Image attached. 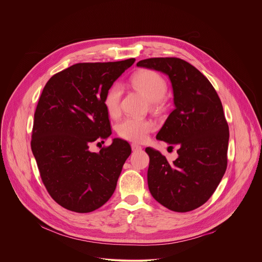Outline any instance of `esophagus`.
<instances>
[{
    "mask_svg": "<svg viewBox=\"0 0 262 262\" xmlns=\"http://www.w3.org/2000/svg\"><path fill=\"white\" fill-rule=\"evenodd\" d=\"M130 146H132V150H133L134 152H136V151H140L141 149H142V147H141L140 145H138V144H135V143H133Z\"/></svg>",
    "mask_w": 262,
    "mask_h": 262,
    "instance_id": "obj_1",
    "label": "esophagus"
}]
</instances>
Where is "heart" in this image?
<instances>
[{"instance_id":"heart-1","label":"heart","mask_w":262,"mask_h":262,"mask_svg":"<svg viewBox=\"0 0 262 262\" xmlns=\"http://www.w3.org/2000/svg\"><path fill=\"white\" fill-rule=\"evenodd\" d=\"M133 86L140 90L152 102L161 101L167 92V83L154 70L144 69L135 73L132 80ZM122 97V87L119 84L111 86L105 92L103 104L111 116H118L120 113V101ZM155 128L151 120L126 117L117 125V133L123 139L134 142L144 141L148 134Z\"/></svg>"}]
</instances>
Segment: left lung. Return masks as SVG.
Here are the masks:
<instances>
[{
    "label": "left lung",
    "mask_w": 262,
    "mask_h": 262,
    "mask_svg": "<svg viewBox=\"0 0 262 262\" xmlns=\"http://www.w3.org/2000/svg\"><path fill=\"white\" fill-rule=\"evenodd\" d=\"M137 66L167 74L175 106L157 139L176 145L178 158L169 163L156 149H145L149 191L173 211L194 210L211 197L227 168L229 128L222 102L210 82L184 60L150 58Z\"/></svg>",
    "instance_id": "8db88e82"
}]
</instances>
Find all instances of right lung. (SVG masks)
<instances>
[{"instance_id": "1", "label": "right lung", "mask_w": 262, "mask_h": 262, "mask_svg": "<svg viewBox=\"0 0 262 262\" xmlns=\"http://www.w3.org/2000/svg\"><path fill=\"white\" fill-rule=\"evenodd\" d=\"M135 61L74 64L56 73L43 88L31 148L49 194L68 210L93 211L116 189L132 152L129 144L114 139L99 152H91L89 146L112 134L103 98Z\"/></svg>"}]
</instances>
